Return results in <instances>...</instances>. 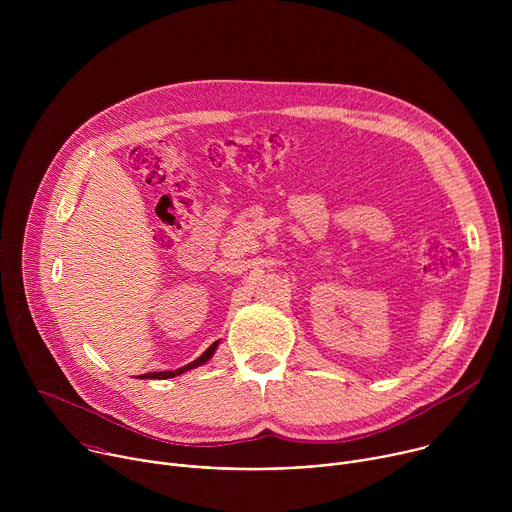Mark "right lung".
I'll use <instances>...</instances> for the list:
<instances>
[{"label":"right lung","mask_w":512,"mask_h":512,"mask_svg":"<svg viewBox=\"0 0 512 512\" xmlns=\"http://www.w3.org/2000/svg\"><path fill=\"white\" fill-rule=\"evenodd\" d=\"M216 346H218V342H212L208 348H206V352L204 354H200L196 360H192L190 364H186V367H180L178 371H162V373H148V375H141V379H172V377H178V375H184L186 371H190V369H196V367H200V364H204L212 354H214V350H216Z\"/></svg>","instance_id":"right-lung-1"}]
</instances>
